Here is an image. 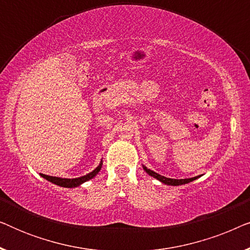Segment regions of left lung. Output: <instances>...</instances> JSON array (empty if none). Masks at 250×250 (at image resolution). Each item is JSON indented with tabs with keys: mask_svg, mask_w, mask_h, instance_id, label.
Here are the masks:
<instances>
[{
	"mask_svg": "<svg viewBox=\"0 0 250 250\" xmlns=\"http://www.w3.org/2000/svg\"><path fill=\"white\" fill-rule=\"evenodd\" d=\"M143 169H145L146 172L149 174V175H151L152 177H155V179L159 180L160 182L167 184V186H181V184H187V183H189V182H192V181H194V180H197L198 177L200 176V175H199V176H194V177H191V179L175 180V179H168V177H165V176L159 175V174H157L156 172H153V170L146 168V166H143Z\"/></svg>",
	"mask_w": 250,
	"mask_h": 250,
	"instance_id": "obj_1",
	"label": "left lung"
}]
</instances>
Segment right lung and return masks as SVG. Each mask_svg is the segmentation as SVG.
<instances>
[{
    "label": "right lung",
    "mask_w": 250,
    "mask_h": 250,
    "mask_svg": "<svg viewBox=\"0 0 250 250\" xmlns=\"http://www.w3.org/2000/svg\"><path fill=\"white\" fill-rule=\"evenodd\" d=\"M102 167V163H100V165H99L97 168H95L93 172L86 174V175L84 176H81V177H77V179H61V177H56V176H49V175H45V174H41V176L44 177V179H46L47 181H50V182H52L54 184H57V186H60V187H63V188H76L78 186H81L82 183L86 182V181L93 179V177L97 175V174L100 172Z\"/></svg>",
    "instance_id": "add662e5"
}]
</instances>
